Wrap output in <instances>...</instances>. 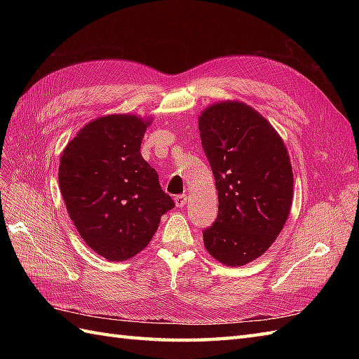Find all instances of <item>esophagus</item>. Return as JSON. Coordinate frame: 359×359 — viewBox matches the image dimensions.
<instances>
[{
	"label": "esophagus",
	"instance_id": "34e87169",
	"mask_svg": "<svg viewBox=\"0 0 359 359\" xmlns=\"http://www.w3.org/2000/svg\"><path fill=\"white\" fill-rule=\"evenodd\" d=\"M186 203H187V194H178V196H175V205L180 206V208H182Z\"/></svg>",
	"mask_w": 359,
	"mask_h": 359
}]
</instances>
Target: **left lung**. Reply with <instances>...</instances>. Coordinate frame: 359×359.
<instances>
[{"instance_id": "left-lung-1", "label": "left lung", "mask_w": 359, "mask_h": 359, "mask_svg": "<svg viewBox=\"0 0 359 359\" xmlns=\"http://www.w3.org/2000/svg\"><path fill=\"white\" fill-rule=\"evenodd\" d=\"M198 123L219 196V214L203 231V244L223 265L243 266L266 252L289 217L287 148L268 119L238 100L210 104Z\"/></svg>"}]
</instances>
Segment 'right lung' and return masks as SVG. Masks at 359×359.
Returning a JSON list of instances; mask_svg holds the SVG:
<instances>
[{
	"mask_svg": "<svg viewBox=\"0 0 359 359\" xmlns=\"http://www.w3.org/2000/svg\"><path fill=\"white\" fill-rule=\"evenodd\" d=\"M153 116L103 115L85 124L64 148L58 181L64 203L94 253L123 262L149 244L161 215L175 203L140 154Z\"/></svg>",
	"mask_w": 359,
	"mask_h": 359,
	"instance_id": "1",
	"label": "right lung"
}]
</instances>
